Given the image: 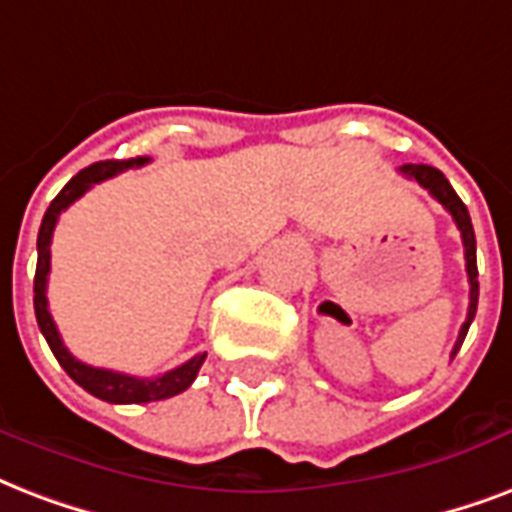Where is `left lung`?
Instances as JSON below:
<instances>
[{
    "label": "left lung",
    "instance_id": "1",
    "mask_svg": "<svg viewBox=\"0 0 512 512\" xmlns=\"http://www.w3.org/2000/svg\"><path fill=\"white\" fill-rule=\"evenodd\" d=\"M400 174H405L413 182H419L424 190H429V195L438 201V204L446 206V212L454 217L456 228L462 233V244H464V268H467V282H470V306H467V319H464L462 330H459V338H456V346L451 351V357H454L459 346H462L464 335L470 330L475 319V311H478V263H475V230L473 222H470V212H467V206L462 204V198L456 195V190L451 187L446 177H443V171L432 169L427 163H405L400 166Z\"/></svg>",
    "mask_w": 512,
    "mask_h": 512
}]
</instances>
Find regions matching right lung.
Masks as SVG:
<instances>
[{"label":"right lung","instance_id":"right-lung-1","mask_svg":"<svg viewBox=\"0 0 512 512\" xmlns=\"http://www.w3.org/2000/svg\"><path fill=\"white\" fill-rule=\"evenodd\" d=\"M150 163V158H131V161H101L93 163L88 169H83L80 174H74L69 182L64 185V190L50 201L48 212L42 217V225H39L37 236V273H34V314H37V325L48 341L50 351L56 354L58 365L69 373L74 384H80L85 392H91L93 397H99L104 403L115 405H128V403H152V400H166V397H174L179 392H185L187 386L193 384L198 370L204 365V354H195L193 360L182 362L179 368L169 370L158 378H136L126 376V373H117V370H104V368H91L85 365L77 357H72V351L66 349L61 335H58V327L50 317L48 308V273H50V241H53V230H56L58 214L69 209V206L91 190L93 185H99L104 179L115 177L120 171L136 169V166H144Z\"/></svg>","mask_w":512,"mask_h":512}]
</instances>
